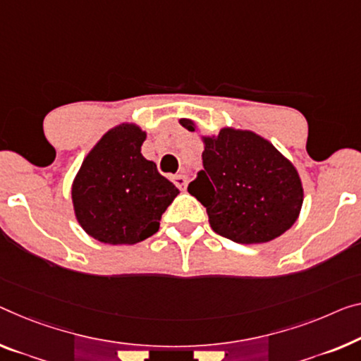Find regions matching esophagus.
Masks as SVG:
<instances>
[{
    "label": "esophagus",
    "mask_w": 361,
    "mask_h": 361,
    "mask_svg": "<svg viewBox=\"0 0 361 361\" xmlns=\"http://www.w3.org/2000/svg\"><path fill=\"white\" fill-rule=\"evenodd\" d=\"M173 182L180 188V190H185V187H187V177L185 176H182V174L173 176Z\"/></svg>",
    "instance_id": "34e87169"
}]
</instances>
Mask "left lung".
<instances>
[{"label":"left lung","instance_id":"left-lung-1","mask_svg":"<svg viewBox=\"0 0 361 361\" xmlns=\"http://www.w3.org/2000/svg\"><path fill=\"white\" fill-rule=\"evenodd\" d=\"M195 132L192 119H179ZM203 171L188 193L207 208L216 234L237 243H266L298 219L303 185L298 171L273 143L253 130L223 127L202 135Z\"/></svg>","mask_w":361,"mask_h":361}]
</instances>
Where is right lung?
<instances>
[{"label":"right lung","mask_w":361,"mask_h":361,"mask_svg":"<svg viewBox=\"0 0 361 361\" xmlns=\"http://www.w3.org/2000/svg\"><path fill=\"white\" fill-rule=\"evenodd\" d=\"M147 132L121 123L95 143L72 180L77 223L109 245H134L159 229L179 188L142 154Z\"/></svg>","instance_id":"add662e5"}]
</instances>
